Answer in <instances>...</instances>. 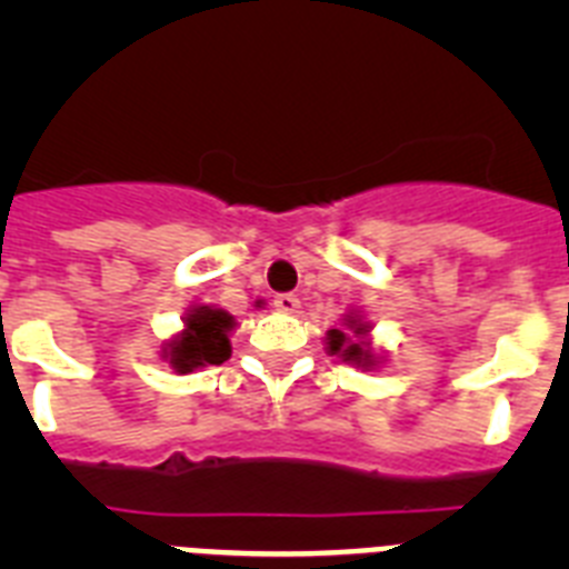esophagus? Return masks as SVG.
Masks as SVG:
<instances>
[{"instance_id": "obj_1", "label": "esophagus", "mask_w": 569, "mask_h": 569, "mask_svg": "<svg viewBox=\"0 0 569 569\" xmlns=\"http://www.w3.org/2000/svg\"><path fill=\"white\" fill-rule=\"evenodd\" d=\"M273 308L281 310V313H296L299 310V299L293 293H279L273 299Z\"/></svg>"}]
</instances>
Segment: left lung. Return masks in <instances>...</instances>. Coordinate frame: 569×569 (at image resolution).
Segmentation results:
<instances>
[{
    "label": "left lung",
    "instance_id": "left-lung-1",
    "mask_svg": "<svg viewBox=\"0 0 569 569\" xmlns=\"http://www.w3.org/2000/svg\"><path fill=\"white\" fill-rule=\"evenodd\" d=\"M350 321V330H353L356 336H365V325H361L359 319H347ZM330 353H339L345 361H365V365H373V353L370 350H365V345L361 341H350L347 339L341 330H333L330 333Z\"/></svg>",
    "mask_w": 569,
    "mask_h": 569
}]
</instances>
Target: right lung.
<instances>
[{"mask_svg":"<svg viewBox=\"0 0 569 569\" xmlns=\"http://www.w3.org/2000/svg\"><path fill=\"white\" fill-rule=\"evenodd\" d=\"M230 328L233 316L216 308H196L184 321V333L170 341V365L179 373H188L193 367L222 365L230 356Z\"/></svg>","mask_w":569,"mask_h":569,"instance_id":"right-lung-1","label":"right lung"}]
</instances>
